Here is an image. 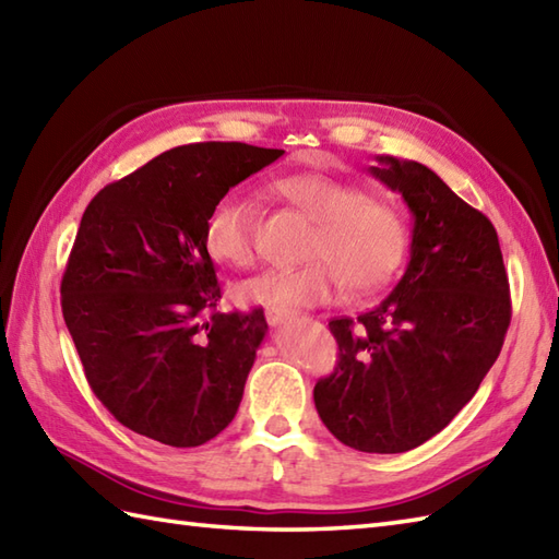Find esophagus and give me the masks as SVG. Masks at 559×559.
I'll list each match as a JSON object with an SVG mask.
<instances>
[{
    "instance_id": "1",
    "label": "esophagus",
    "mask_w": 559,
    "mask_h": 559,
    "mask_svg": "<svg viewBox=\"0 0 559 559\" xmlns=\"http://www.w3.org/2000/svg\"><path fill=\"white\" fill-rule=\"evenodd\" d=\"M290 319V312H283V310H266V322L271 324V326H281V324H286Z\"/></svg>"
}]
</instances>
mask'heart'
I'll use <instances>...</instances> for the list:
<instances>
[{
  "mask_svg": "<svg viewBox=\"0 0 559 559\" xmlns=\"http://www.w3.org/2000/svg\"><path fill=\"white\" fill-rule=\"evenodd\" d=\"M281 197L314 221L300 269H269L237 283L240 302L295 312L326 305L343 283L355 295L374 293L394 278L408 247L401 211L360 187L324 173H298L276 182ZM204 247L213 261L247 266L254 261L257 223L245 199L225 194L211 206Z\"/></svg>",
  "mask_w": 559,
  "mask_h": 559,
  "instance_id": "heart-1",
  "label": "heart"
}]
</instances>
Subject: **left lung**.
<instances>
[{
  "label": "left lung",
  "instance_id": "left-lung-1",
  "mask_svg": "<svg viewBox=\"0 0 559 559\" xmlns=\"http://www.w3.org/2000/svg\"><path fill=\"white\" fill-rule=\"evenodd\" d=\"M370 175L413 213L396 288L358 319H331L338 365L314 386L338 442L401 454L454 420L502 350L512 319L495 225L423 163L377 156Z\"/></svg>",
  "mask_w": 559,
  "mask_h": 559
}]
</instances>
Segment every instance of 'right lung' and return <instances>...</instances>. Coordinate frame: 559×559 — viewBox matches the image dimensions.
<instances>
[{"instance_id":"obj_1","label":"right lung","mask_w":559,"mask_h":559,"mask_svg":"<svg viewBox=\"0 0 559 559\" xmlns=\"http://www.w3.org/2000/svg\"><path fill=\"white\" fill-rule=\"evenodd\" d=\"M281 148L177 146L103 187L62 276V314L93 394L115 420L168 447L223 432L266 336L264 310L216 312L204 247L211 206Z\"/></svg>"}]
</instances>
